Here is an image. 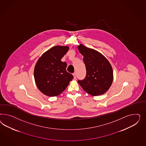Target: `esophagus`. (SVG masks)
<instances>
[{
    "instance_id": "obj_1",
    "label": "esophagus",
    "mask_w": 146,
    "mask_h": 146,
    "mask_svg": "<svg viewBox=\"0 0 146 146\" xmlns=\"http://www.w3.org/2000/svg\"><path fill=\"white\" fill-rule=\"evenodd\" d=\"M73 75L74 76V79H76V73H74L73 74Z\"/></svg>"
}]
</instances>
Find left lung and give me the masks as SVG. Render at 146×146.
I'll use <instances>...</instances> for the list:
<instances>
[{
	"label": "left lung",
	"mask_w": 146,
	"mask_h": 146,
	"mask_svg": "<svg viewBox=\"0 0 146 146\" xmlns=\"http://www.w3.org/2000/svg\"><path fill=\"white\" fill-rule=\"evenodd\" d=\"M80 53L84 56L86 68L84 79L78 83L85 92L92 96L106 93L113 81V71L106 58L97 51L80 44L78 46Z\"/></svg>",
	"instance_id": "left-lung-1"
}]
</instances>
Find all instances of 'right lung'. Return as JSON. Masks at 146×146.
<instances>
[{"mask_svg":"<svg viewBox=\"0 0 146 146\" xmlns=\"http://www.w3.org/2000/svg\"><path fill=\"white\" fill-rule=\"evenodd\" d=\"M68 50V46H55L43 53L36 62V84L44 95L50 97L59 95L74 78L66 71V62L61 61Z\"/></svg>","mask_w":146,"mask_h":146,"instance_id":"add662e5","label":"right lung"}]
</instances>
